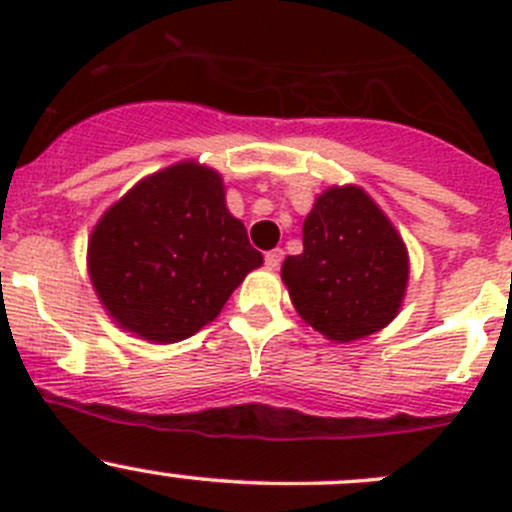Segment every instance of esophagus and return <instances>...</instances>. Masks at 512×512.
<instances>
[{
    "mask_svg": "<svg viewBox=\"0 0 512 512\" xmlns=\"http://www.w3.org/2000/svg\"><path fill=\"white\" fill-rule=\"evenodd\" d=\"M282 260H285V250H282V247H275V250L265 252V265L270 267V270H277Z\"/></svg>",
    "mask_w": 512,
    "mask_h": 512,
    "instance_id": "1",
    "label": "esophagus"
}]
</instances>
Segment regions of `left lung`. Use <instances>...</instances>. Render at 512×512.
Wrapping results in <instances>:
<instances>
[{
    "mask_svg": "<svg viewBox=\"0 0 512 512\" xmlns=\"http://www.w3.org/2000/svg\"><path fill=\"white\" fill-rule=\"evenodd\" d=\"M302 255L282 280L294 309L332 342H354L396 317L409 282V255L394 225L361 188H329L304 220Z\"/></svg>",
    "mask_w": 512,
    "mask_h": 512,
    "instance_id": "obj_1",
    "label": "left lung"
}]
</instances>
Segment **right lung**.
I'll use <instances>...</instances> for the list:
<instances>
[{"instance_id": "right-lung-1", "label": "right lung", "mask_w": 512, "mask_h": 512, "mask_svg": "<svg viewBox=\"0 0 512 512\" xmlns=\"http://www.w3.org/2000/svg\"><path fill=\"white\" fill-rule=\"evenodd\" d=\"M262 265L225 208L215 170L178 163L141 180L96 225L89 272L103 307L128 332L180 342L213 322Z\"/></svg>"}]
</instances>
